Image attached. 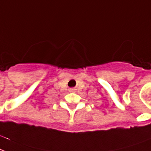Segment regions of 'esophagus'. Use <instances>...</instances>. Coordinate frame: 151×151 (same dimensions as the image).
I'll return each instance as SVG.
<instances>
[{
    "label": "esophagus",
    "mask_w": 151,
    "mask_h": 151,
    "mask_svg": "<svg viewBox=\"0 0 151 151\" xmlns=\"http://www.w3.org/2000/svg\"><path fill=\"white\" fill-rule=\"evenodd\" d=\"M71 90H73V89H71Z\"/></svg>",
    "instance_id": "34e87169"
}]
</instances>
